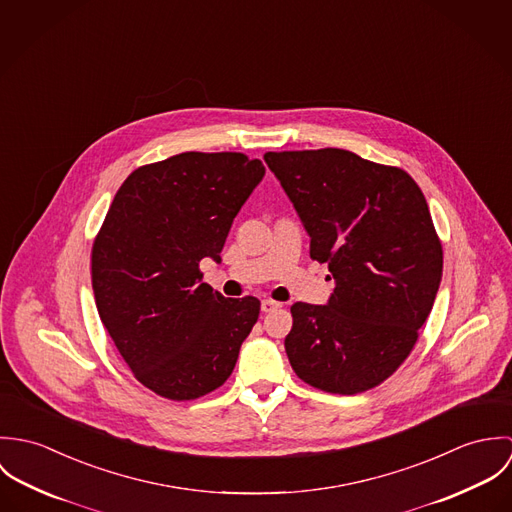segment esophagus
<instances>
[{"instance_id": "esophagus-1", "label": "esophagus", "mask_w": 512, "mask_h": 512, "mask_svg": "<svg viewBox=\"0 0 512 512\" xmlns=\"http://www.w3.org/2000/svg\"><path fill=\"white\" fill-rule=\"evenodd\" d=\"M278 307H282V303H280V301H274V299H262V311H264V313H270V311H274V309H278Z\"/></svg>"}]
</instances>
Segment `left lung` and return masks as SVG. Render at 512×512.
Returning a JSON list of instances; mask_svg holds the SVG:
<instances>
[{
	"mask_svg": "<svg viewBox=\"0 0 512 512\" xmlns=\"http://www.w3.org/2000/svg\"><path fill=\"white\" fill-rule=\"evenodd\" d=\"M264 159L311 238L309 256L335 280L327 305H292V368L323 392L370 390L408 359L438 293L443 250L426 197L404 169L347 149Z\"/></svg>",
	"mask_w": 512,
	"mask_h": 512,
	"instance_id": "obj_1",
	"label": "left lung"
}]
</instances>
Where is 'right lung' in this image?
Returning a JSON list of instances; mask_svg holds the SVG:
<instances>
[{"label":"right lung","instance_id":"add662e5","mask_svg":"<svg viewBox=\"0 0 512 512\" xmlns=\"http://www.w3.org/2000/svg\"><path fill=\"white\" fill-rule=\"evenodd\" d=\"M266 169L236 151H185L142 165L118 189L90 256L98 315L151 392L195 400L232 374L260 315L252 295L226 299L199 262L220 252Z\"/></svg>","mask_w":512,"mask_h":512}]
</instances>
